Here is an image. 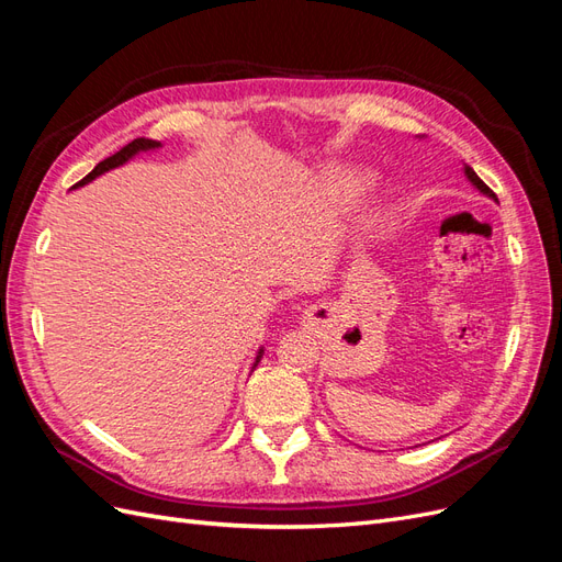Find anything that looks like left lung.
<instances>
[{
    "instance_id": "left-lung-1",
    "label": "left lung",
    "mask_w": 562,
    "mask_h": 562,
    "mask_svg": "<svg viewBox=\"0 0 562 562\" xmlns=\"http://www.w3.org/2000/svg\"><path fill=\"white\" fill-rule=\"evenodd\" d=\"M464 176L471 180V184L475 187V190H481L485 196H490V199H495L497 201V194L495 192H492L490 190V187L479 178V176H475V171H473V168L471 166H464Z\"/></svg>"
}]
</instances>
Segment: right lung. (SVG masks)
I'll use <instances>...</instances> for the list:
<instances>
[{
	"label": "right lung",
	"instance_id": "add662e5",
	"mask_svg": "<svg viewBox=\"0 0 562 562\" xmlns=\"http://www.w3.org/2000/svg\"><path fill=\"white\" fill-rule=\"evenodd\" d=\"M157 147H161V143H157V140H149V138H135L133 143H128L126 147H122L116 151V155H112V157H108L105 161H100L93 171L83 178V180H79L75 187H81V184H87V182H91V180H95L98 176H103V173H108V171H112V168H116V166H122V164H126L131 157H135L138 155V151H147V149H157ZM262 351L265 349H260L258 351V356H255V366L260 363V359H262Z\"/></svg>",
	"mask_w": 562,
	"mask_h": 562
}]
</instances>
